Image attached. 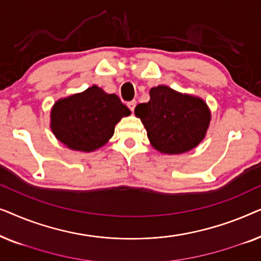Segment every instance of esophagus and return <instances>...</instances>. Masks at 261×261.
<instances>
[{"instance_id": "34e87169", "label": "esophagus", "mask_w": 261, "mask_h": 261, "mask_svg": "<svg viewBox=\"0 0 261 261\" xmlns=\"http://www.w3.org/2000/svg\"><path fill=\"white\" fill-rule=\"evenodd\" d=\"M127 106H128V108H129V109L132 110V112H134L135 106H137V101H130V102H128Z\"/></svg>"}]
</instances>
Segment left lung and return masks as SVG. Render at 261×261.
I'll use <instances>...</instances> for the list:
<instances>
[{
    "label": "left lung",
    "mask_w": 261,
    "mask_h": 261,
    "mask_svg": "<svg viewBox=\"0 0 261 261\" xmlns=\"http://www.w3.org/2000/svg\"><path fill=\"white\" fill-rule=\"evenodd\" d=\"M151 99L135 107L153 147L178 154L196 147L205 137L210 113L205 102L183 95L166 85L152 88Z\"/></svg>",
    "instance_id": "obj_1"
}]
</instances>
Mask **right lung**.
<instances>
[{
    "instance_id": "obj_1",
    "label": "right lung",
    "mask_w": 261,
    "mask_h": 261,
    "mask_svg": "<svg viewBox=\"0 0 261 261\" xmlns=\"http://www.w3.org/2000/svg\"><path fill=\"white\" fill-rule=\"evenodd\" d=\"M130 110L115 94L96 85L84 92L59 99L51 113V128L59 141L71 149L90 152L113 137L115 124Z\"/></svg>"
}]
</instances>
